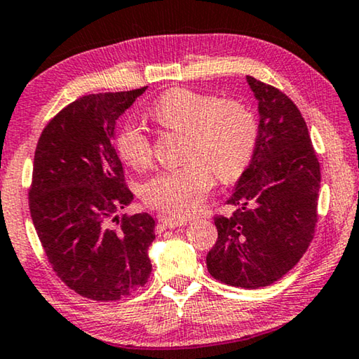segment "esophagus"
I'll use <instances>...</instances> for the list:
<instances>
[{
	"label": "esophagus",
	"mask_w": 359,
	"mask_h": 359,
	"mask_svg": "<svg viewBox=\"0 0 359 359\" xmlns=\"http://www.w3.org/2000/svg\"><path fill=\"white\" fill-rule=\"evenodd\" d=\"M159 222H161L163 226H166V229H180V226H185L187 224H189V220H187V219L164 217V215L159 217Z\"/></svg>",
	"instance_id": "34e87169"
}]
</instances>
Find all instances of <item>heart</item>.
Here are the masks:
<instances>
[{
	"instance_id": "b5f03b06",
	"label": "heart",
	"mask_w": 359,
	"mask_h": 359,
	"mask_svg": "<svg viewBox=\"0 0 359 359\" xmlns=\"http://www.w3.org/2000/svg\"><path fill=\"white\" fill-rule=\"evenodd\" d=\"M149 115L161 128L185 134L184 156L189 159L184 166L159 170L145 182L142 196L151 208L187 217L200 209L214 185V174L224 182L233 180L251 161L257 123L241 102L175 88L153 104ZM116 150L133 168H145L151 161V142L135 124L119 130Z\"/></svg>"
}]
</instances>
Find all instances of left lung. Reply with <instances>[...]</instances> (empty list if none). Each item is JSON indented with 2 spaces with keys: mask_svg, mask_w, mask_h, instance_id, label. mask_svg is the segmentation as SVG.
<instances>
[{
  "mask_svg": "<svg viewBox=\"0 0 359 359\" xmlns=\"http://www.w3.org/2000/svg\"><path fill=\"white\" fill-rule=\"evenodd\" d=\"M259 105L251 163L217 215L219 238L208 252L212 278L259 289L283 278L302 259L315 233L321 170L305 119L280 89L248 76Z\"/></svg>",
  "mask_w": 359,
  "mask_h": 359,
  "instance_id": "obj_1",
  "label": "left lung"
}]
</instances>
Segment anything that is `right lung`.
Wrapping results in <instances>:
<instances>
[{
  "instance_id": "obj_1",
  "label": "right lung",
  "mask_w": 359,
  "mask_h": 359,
  "mask_svg": "<svg viewBox=\"0 0 359 359\" xmlns=\"http://www.w3.org/2000/svg\"><path fill=\"white\" fill-rule=\"evenodd\" d=\"M145 89L72 102L44 128L33 161L30 214L49 264L76 294L102 302L137 291L151 273V215L108 226L134 200L113 145L116 119Z\"/></svg>"
}]
</instances>
